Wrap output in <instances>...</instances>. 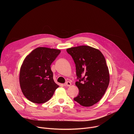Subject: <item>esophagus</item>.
<instances>
[{"mask_svg": "<svg viewBox=\"0 0 134 134\" xmlns=\"http://www.w3.org/2000/svg\"><path fill=\"white\" fill-rule=\"evenodd\" d=\"M71 85V83L70 82H69V81H67L65 83V85L66 86H70Z\"/></svg>", "mask_w": 134, "mask_h": 134, "instance_id": "1", "label": "esophagus"}]
</instances>
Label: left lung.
I'll list each match as a JSON object with an SVG mask.
<instances>
[{"instance_id":"obj_1","label":"left lung","mask_w":134,"mask_h":134,"mask_svg":"<svg viewBox=\"0 0 134 134\" xmlns=\"http://www.w3.org/2000/svg\"><path fill=\"white\" fill-rule=\"evenodd\" d=\"M66 50L75 64L79 80L75 84L79 93L74 100L82 106H92L101 99L109 84V72L104 57L98 49L87 46Z\"/></svg>"}]
</instances>
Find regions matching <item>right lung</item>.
I'll list each match as a JSON object with an SVG mask.
<instances>
[{
    "label": "right lung",
    "instance_id": "obj_1",
    "mask_svg": "<svg viewBox=\"0 0 134 134\" xmlns=\"http://www.w3.org/2000/svg\"><path fill=\"white\" fill-rule=\"evenodd\" d=\"M60 53L58 49L39 47L26 57L20 69V84L29 101L45 103L59 87L54 82L50 66Z\"/></svg>",
    "mask_w": 134,
    "mask_h": 134
}]
</instances>
